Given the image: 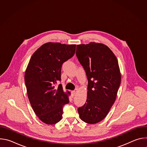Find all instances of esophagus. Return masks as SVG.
<instances>
[{
    "mask_svg": "<svg viewBox=\"0 0 147 147\" xmlns=\"http://www.w3.org/2000/svg\"><path fill=\"white\" fill-rule=\"evenodd\" d=\"M76 91H71V95H72V96H74V95H75V94H76Z\"/></svg>",
    "mask_w": 147,
    "mask_h": 147,
    "instance_id": "34e87169",
    "label": "esophagus"
}]
</instances>
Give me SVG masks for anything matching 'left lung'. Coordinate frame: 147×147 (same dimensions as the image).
Here are the masks:
<instances>
[{
  "label": "left lung",
  "mask_w": 147,
  "mask_h": 147,
  "mask_svg": "<svg viewBox=\"0 0 147 147\" xmlns=\"http://www.w3.org/2000/svg\"><path fill=\"white\" fill-rule=\"evenodd\" d=\"M76 56L88 79L86 103L78 108L80 119L95 124L105 117L114 103L121 82L118 61L105 45H77Z\"/></svg>",
  "instance_id": "8db88e82"
}]
</instances>
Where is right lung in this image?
I'll use <instances>...</instances> for the list:
<instances>
[{"label": "right lung", "mask_w": 147, "mask_h": 147, "mask_svg": "<svg viewBox=\"0 0 147 147\" xmlns=\"http://www.w3.org/2000/svg\"><path fill=\"white\" fill-rule=\"evenodd\" d=\"M76 45L48 42L39 48L31 56L25 73L28 97L33 111L47 124H55L61 119L63 107L69 102L68 95L61 84V69L71 58Z\"/></svg>", "instance_id": "add662e5"}]
</instances>
